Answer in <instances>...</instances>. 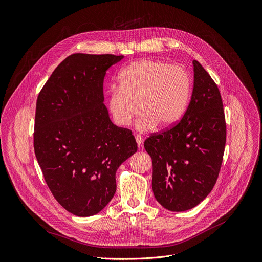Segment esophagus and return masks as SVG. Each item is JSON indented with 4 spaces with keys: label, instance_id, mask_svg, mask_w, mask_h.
<instances>
[{
    "label": "esophagus",
    "instance_id": "34e87169",
    "mask_svg": "<svg viewBox=\"0 0 262 262\" xmlns=\"http://www.w3.org/2000/svg\"><path fill=\"white\" fill-rule=\"evenodd\" d=\"M135 140H136L137 145L140 147L142 145V143H143V138L140 135H135Z\"/></svg>",
    "mask_w": 262,
    "mask_h": 262
}]
</instances>
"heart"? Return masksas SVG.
Masks as SVG:
<instances>
[{
	"label": "heart",
	"instance_id": "obj_1",
	"mask_svg": "<svg viewBox=\"0 0 262 262\" xmlns=\"http://www.w3.org/2000/svg\"><path fill=\"white\" fill-rule=\"evenodd\" d=\"M190 95L191 78L183 67L159 60H141L121 71L119 86L110 89L107 110L121 128L131 124L138 108L139 132L150 131L157 125L165 129L181 120Z\"/></svg>",
	"mask_w": 262,
	"mask_h": 262
}]
</instances>
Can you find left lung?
Instances as JSON below:
<instances>
[{
    "label": "left lung",
    "mask_w": 262,
    "mask_h": 262,
    "mask_svg": "<svg viewBox=\"0 0 262 262\" xmlns=\"http://www.w3.org/2000/svg\"><path fill=\"white\" fill-rule=\"evenodd\" d=\"M189 106L173 127L144 141L152 163L155 198L171 212L199 204L213 190L226 142V123L219 89L199 62Z\"/></svg>",
    "instance_id": "1"
}]
</instances>
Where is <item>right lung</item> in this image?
<instances>
[{
  "instance_id": "1",
  "label": "right lung",
  "mask_w": 262,
  "mask_h": 262,
  "mask_svg": "<svg viewBox=\"0 0 262 262\" xmlns=\"http://www.w3.org/2000/svg\"><path fill=\"white\" fill-rule=\"evenodd\" d=\"M124 56L74 54L52 72L36 104L34 149L57 201L78 217L114 197L116 172L136 152L131 130L113 124L104 105L106 71Z\"/></svg>"
}]
</instances>
